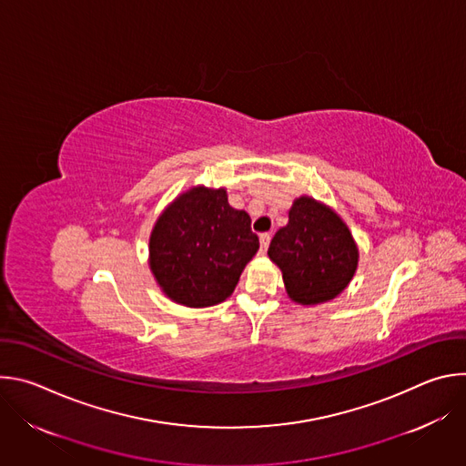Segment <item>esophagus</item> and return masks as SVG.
I'll list each match as a JSON object with an SVG mask.
<instances>
[{"mask_svg":"<svg viewBox=\"0 0 466 466\" xmlns=\"http://www.w3.org/2000/svg\"><path fill=\"white\" fill-rule=\"evenodd\" d=\"M269 243H271V234H259V250H261V254H265L268 252V248H269Z\"/></svg>","mask_w":466,"mask_h":466,"instance_id":"obj_1","label":"esophagus"}]
</instances>
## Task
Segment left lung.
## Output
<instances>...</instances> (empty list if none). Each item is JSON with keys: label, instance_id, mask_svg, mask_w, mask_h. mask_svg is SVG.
Returning <instances> with one entry per match:
<instances>
[{"label": "left lung", "instance_id": "left-lung-1", "mask_svg": "<svg viewBox=\"0 0 466 466\" xmlns=\"http://www.w3.org/2000/svg\"><path fill=\"white\" fill-rule=\"evenodd\" d=\"M269 258L282 271L293 302L315 306L347 289L358 269V245L345 221L329 207L302 195L289 221L271 239Z\"/></svg>", "mask_w": 466, "mask_h": 466}]
</instances>
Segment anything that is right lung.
Listing matches in <instances>:
<instances>
[{
  "label": "right lung",
  "mask_w": 466,
  "mask_h": 466,
  "mask_svg": "<svg viewBox=\"0 0 466 466\" xmlns=\"http://www.w3.org/2000/svg\"><path fill=\"white\" fill-rule=\"evenodd\" d=\"M258 248L248 214L228 205L227 189L195 186L157 219L149 268L173 302L208 308L232 295Z\"/></svg>",
  "instance_id": "right-lung-1"
}]
</instances>
